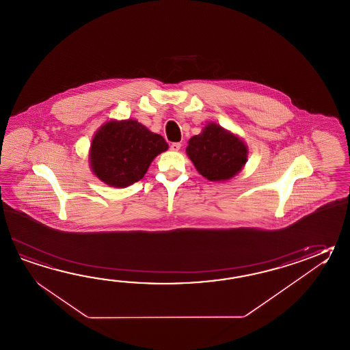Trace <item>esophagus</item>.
<instances>
[{
  "label": "esophagus",
  "mask_w": 350,
  "mask_h": 350,
  "mask_svg": "<svg viewBox=\"0 0 350 350\" xmlns=\"http://www.w3.org/2000/svg\"><path fill=\"white\" fill-rule=\"evenodd\" d=\"M180 147H182V144L179 142L172 143L171 146H170V148H171L172 150H176V152L180 150Z\"/></svg>",
  "instance_id": "obj_1"
}]
</instances>
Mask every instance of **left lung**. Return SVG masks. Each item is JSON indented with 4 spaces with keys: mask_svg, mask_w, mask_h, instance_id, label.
Instances as JSON below:
<instances>
[{
    "mask_svg": "<svg viewBox=\"0 0 350 350\" xmlns=\"http://www.w3.org/2000/svg\"><path fill=\"white\" fill-rule=\"evenodd\" d=\"M187 154L203 177L217 182L232 178L242 170L248 150L238 137L211 123L189 139Z\"/></svg>",
    "mask_w": 350,
    "mask_h": 350,
    "instance_id": "1",
    "label": "left lung"
}]
</instances>
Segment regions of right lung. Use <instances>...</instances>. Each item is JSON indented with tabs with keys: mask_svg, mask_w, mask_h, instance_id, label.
Here are the masks:
<instances>
[{
	"mask_svg": "<svg viewBox=\"0 0 350 350\" xmlns=\"http://www.w3.org/2000/svg\"><path fill=\"white\" fill-rule=\"evenodd\" d=\"M167 148L163 137L135 120L111 121L93 137L90 161L102 182L127 187L142 179L150 162Z\"/></svg>",
	"mask_w": 350,
	"mask_h": 350,
	"instance_id": "obj_1",
	"label": "right lung"
}]
</instances>
